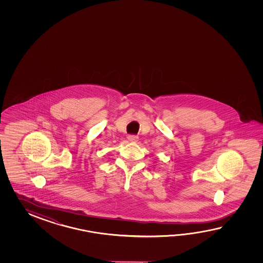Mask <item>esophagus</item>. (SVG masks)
<instances>
[{
  "mask_svg": "<svg viewBox=\"0 0 263 263\" xmlns=\"http://www.w3.org/2000/svg\"><path fill=\"white\" fill-rule=\"evenodd\" d=\"M128 140L130 142H136L138 140V136L137 135H129L128 136Z\"/></svg>",
  "mask_w": 263,
  "mask_h": 263,
  "instance_id": "esophagus-1",
  "label": "esophagus"
}]
</instances>
